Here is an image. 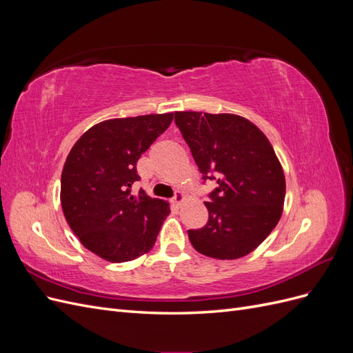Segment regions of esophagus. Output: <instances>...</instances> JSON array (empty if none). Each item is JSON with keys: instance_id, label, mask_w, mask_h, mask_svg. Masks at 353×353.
Returning <instances> with one entry per match:
<instances>
[{"instance_id": "34e87169", "label": "esophagus", "mask_w": 353, "mask_h": 353, "mask_svg": "<svg viewBox=\"0 0 353 353\" xmlns=\"http://www.w3.org/2000/svg\"><path fill=\"white\" fill-rule=\"evenodd\" d=\"M184 200H185V197H184V194H181V193H176L175 194V197L172 199V200H170V201H172V205L174 206H181V205H183V203H184Z\"/></svg>"}]
</instances>
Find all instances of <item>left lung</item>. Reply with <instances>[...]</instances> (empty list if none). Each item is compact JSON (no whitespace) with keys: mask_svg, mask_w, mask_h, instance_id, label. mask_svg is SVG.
<instances>
[{"mask_svg":"<svg viewBox=\"0 0 353 353\" xmlns=\"http://www.w3.org/2000/svg\"><path fill=\"white\" fill-rule=\"evenodd\" d=\"M175 123L203 179L218 184L205 201L208 223L188 230L191 244L209 258H243L281 218L285 179L280 160L265 134L241 116L176 112Z\"/></svg>","mask_w":353,"mask_h":353,"instance_id":"left-lung-1","label":"left lung"}]
</instances>
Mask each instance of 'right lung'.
<instances>
[{"mask_svg": "<svg viewBox=\"0 0 353 353\" xmlns=\"http://www.w3.org/2000/svg\"><path fill=\"white\" fill-rule=\"evenodd\" d=\"M174 113L104 121L74 143L63 166L60 200L72 231L90 252L121 263L150 250L169 215V203L148 197L137 162L163 134Z\"/></svg>", "mask_w": 353, "mask_h": 353, "instance_id": "1", "label": "right lung"}]
</instances>
